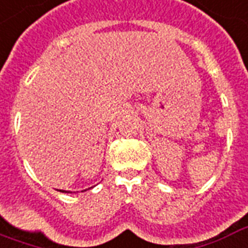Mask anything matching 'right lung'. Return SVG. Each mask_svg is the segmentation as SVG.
Segmentation results:
<instances>
[{
    "instance_id": "1",
    "label": "right lung",
    "mask_w": 248,
    "mask_h": 248,
    "mask_svg": "<svg viewBox=\"0 0 248 248\" xmlns=\"http://www.w3.org/2000/svg\"><path fill=\"white\" fill-rule=\"evenodd\" d=\"M60 192H65V190H60ZM82 192H84V190H82Z\"/></svg>"
}]
</instances>
